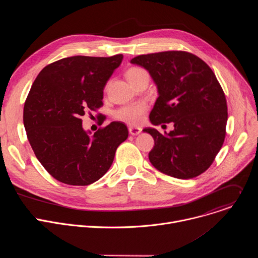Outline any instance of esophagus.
Masks as SVG:
<instances>
[{"mask_svg": "<svg viewBox=\"0 0 258 258\" xmlns=\"http://www.w3.org/2000/svg\"><path fill=\"white\" fill-rule=\"evenodd\" d=\"M128 132H130V134H131V135H133V136H137V135L141 134L142 128H140V127H133V126H131V127L128 128Z\"/></svg>", "mask_w": 258, "mask_h": 258, "instance_id": "1", "label": "esophagus"}]
</instances>
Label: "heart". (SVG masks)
<instances>
[{
  "mask_svg": "<svg viewBox=\"0 0 258 258\" xmlns=\"http://www.w3.org/2000/svg\"><path fill=\"white\" fill-rule=\"evenodd\" d=\"M145 73L147 72L140 67H132L126 71V78L128 82L134 85ZM147 109H148V106L145 102L127 104L116 110L114 117L115 119L131 125H139L144 120Z\"/></svg>",
  "mask_w": 258,
  "mask_h": 258,
  "instance_id": "b5f03b06",
  "label": "heart"
}]
</instances>
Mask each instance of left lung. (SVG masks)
<instances>
[{
    "label": "left lung",
    "instance_id": "1",
    "mask_svg": "<svg viewBox=\"0 0 258 258\" xmlns=\"http://www.w3.org/2000/svg\"><path fill=\"white\" fill-rule=\"evenodd\" d=\"M149 71L158 95L150 113L154 125L173 122L165 135L147 127L154 139L149 160L159 171L180 179L203 173L226 137L228 107L211 68L185 51L140 55L131 60Z\"/></svg>",
    "mask_w": 258,
    "mask_h": 258
}]
</instances>
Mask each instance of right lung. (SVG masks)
I'll use <instances>...</instances> for the list:
<instances>
[{
	"mask_svg": "<svg viewBox=\"0 0 258 258\" xmlns=\"http://www.w3.org/2000/svg\"><path fill=\"white\" fill-rule=\"evenodd\" d=\"M122 58H63L44 67L31 86L23 109L27 139L45 169L66 185L88 186L101 178L128 137L119 121L90 137L81 118L103 106V90Z\"/></svg>",
	"mask_w": 258,
	"mask_h": 258,
	"instance_id": "obj_1",
	"label": "right lung"
}]
</instances>
